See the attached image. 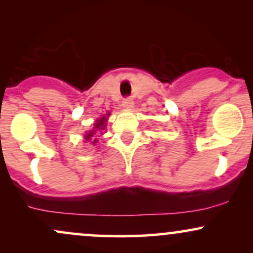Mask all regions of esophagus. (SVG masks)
I'll return each instance as SVG.
<instances>
[{"label": "esophagus", "mask_w": 253, "mask_h": 253, "mask_svg": "<svg viewBox=\"0 0 253 253\" xmlns=\"http://www.w3.org/2000/svg\"><path fill=\"white\" fill-rule=\"evenodd\" d=\"M133 104H134V102H133V100H132V98H130V97H126V98H125V100L123 101L124 108H126V109L133 108Z\"/></svg>", "instance_id": "1"}]
</instances>
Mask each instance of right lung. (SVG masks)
I'll list each match as a JSON object with an SVG mask.
<instances>
[{
  "mask_svg": "<svg viewBox=\"0 0 253 253\" xmlns=\"http://www.w3.org/2000/svg\"><path fill=\"white\" fill-rule=\"evenodd\" d=\"M109 117V113L108 114H107ZM108 117H102V118H100L98 119V120L96 121V123L94 124V128H92L91 130H89V132H86V134L84 135V139H85V140H88V141H91V140H93L91 143L92 144H96L97 143V139L95 138L94 139V136H95V134H96L97 132H100V130H102V129H104L106 128V123H107V120H108Z\"/></svg>",
  "mask_w": 253,
  "mask_h": 253,
  "instance_id": "add662e5",
  "label": "right lung"
}]
</instances>
